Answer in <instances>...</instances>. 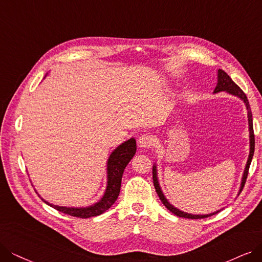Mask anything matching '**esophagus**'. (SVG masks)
Returning <instances> with one entry per match:
<instances>
[{"label": "esophagus", "instance_id": "obj_1", "mask_svg": "<svg viewBox=\"0 0 262 262\" xmlns=\"http://www.w3.org/2000/svg\"><path fill=\"white\" fill-rule=\"evenodd\" d=\"M138 144H139L140 147H142V148H149L150 146H152L154 141H152V138L150 137L149 134H143L139 138Z\"/></svg>", "mask_w": 262, "mask_h": 262}]
</instances>
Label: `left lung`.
Instances as JSON below:
<instances>
[{
  "instance_id": "left-lung-1",
  "label": "left lung",
  "mask_w": 262,
  "mask_h": 262,
  "mask_svg": "<svg viewBox=\"0 0 262 262\" xmlns=\"http://www.w3.org/2000/svg\"><path fill=\"white\" fill-rule=\"evenodd\" d=\"M217 78H218V81H217L216 88L214 90V93L221 92V91H226V92L230 93V95L235 96V97L239 98L241 100H242L245 103V106H246V110H247L248 128H249V146H250V148H249V156H248V159H247V163H246L245 170H244V173H243V177H242V183H241V188H239V192H241V191L243 190V187L245 185L247 175H248L249 165H250V162H252L254 151H255V135H254V128H253V115H252V111H250L249 102L247 100L246 95L243 92V90L241 89L231 78H230V76L227 74V73L225 71H223V70H218ZM152 181H154L155 189H156L157 193H158L161 202L163 203V205L167 208V210H169L170 212H172L176 216L183 217V218H190V219H201V218L210 217L212 215L217 214L218 212H221V211H217V212H214L212 214H207V215H193V214L185 213V212L179 210V208L174 207L169 201L166 200V198L164 196V194H163V192L161 190L159 182H158V176H157V166H156V164H154V166H152Z\"/></svg>"
}]
</instances>
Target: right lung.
Instances as JSON below:
<instances>
[{
    "label": "right lung",
    "instance_id": "add662e5",
    "mask_svg": "<svg viewBox=\"0 0 262 262\" xmlns=\"http://www.w3.org/2000/svg\"><path fill=\"white\" fill-rule=\"evenodd\" d=\"M135 151H137V141L132 138L119 145L118 147L111 154L107 160V185L105 192H104V195L101 198V200L93 205L87 207H67L54 205L45 201L43 198L40 199L49 206L56 208L57 211L71 216L78 218H89L93 216H99L104 212H106L115 203V201L117 200L120 192L123 171L127 164L130 162V160L133 158Z\"/></svg>",
    "mask_w": 262,
    "mask_h": 262
}]
</instances>
